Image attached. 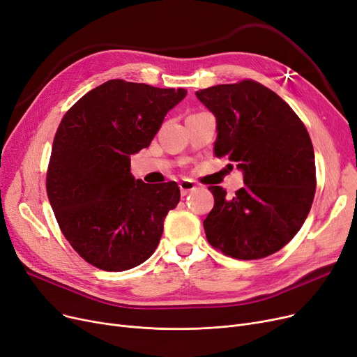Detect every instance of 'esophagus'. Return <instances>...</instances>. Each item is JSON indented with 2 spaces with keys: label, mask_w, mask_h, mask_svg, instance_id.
Wrapping results in <instances>:
<instances>
[{
  "label": "esophagus",
  "mask_w": 357,
  "mask_h": 357,
  "mask_svg": "<svg viewBox=\"0 0 357 357\" xmlns=\"http://www.w3.org/2000/svg\"><path fill=\"white\" fill-rule=\"evenodd\" d=\"M178 188H180L181 196H185V195H189L190 192L196 190V184H195L193 180H183V181H180Z\"/></svg>",
  "instance_id": "esophagus-1"
}]
</instances>
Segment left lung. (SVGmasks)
<instances>
[{
	"mask_svg": "<svg viewBox=\"0 0 357 357\" xmlns=\"http://www.w3.org/2000/svg\"><path fill=\"white\" fill-rule=\"evenodd\" d=\"M216 117L213 152L244 174L232 197L211 185L215 205L203 228L209 244L238 260H259L289 243L312 206L317 178L310 133L283 98L243 79L196 91Z\"/></svg>",
	"mask_w": 357,
	"mask_h": 357,
	"instance_id": "1",
	"label": "left lung"
}]
</instances>
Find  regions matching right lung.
Returning <instances> with one entry per match:
<instances>
[{"mask_svg":"<svg viewBox=\"0 0 357 357\" xmlns=\"http://www.w3.org/2000/svg\"><path fill=\"white\" fill-rule=\"evenodd\" d=\"M184 89L109 79L65 113L55 133L46 192L68 243L91 266L123 271L155 251L180 202L176 181L135 180L130 155L149 146Z\"/></svg>","mask_w":357,"mask_h":357,"instance_id":"1","label":"right lung"}]
</instances>
